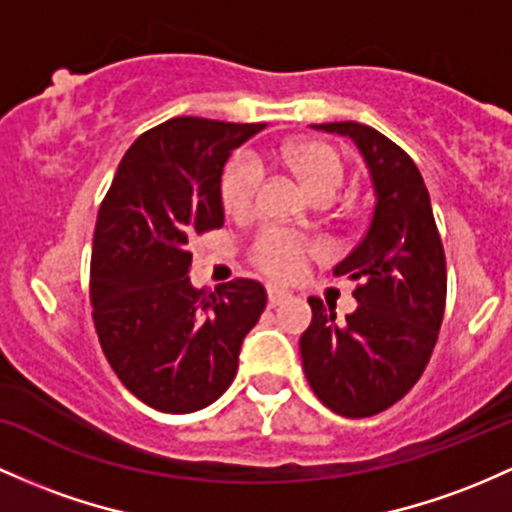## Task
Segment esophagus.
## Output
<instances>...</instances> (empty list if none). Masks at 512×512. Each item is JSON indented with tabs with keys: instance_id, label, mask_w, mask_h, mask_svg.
Wrapping results in <instances>:
<instances>
[{
	"instance_id": "esophagus-1",
	"label": "esophagus",
	"mask_w": 512,
	"mask_h": 512,
	"mask_svg": "<svg viewBox=\"0 0 512 512\" xmlns=\"http://www.w3.org/2000/svg\"><path fill=\"white\" fill-rule=\"evenodd\" d=\"M286 299H289V291L279 289V286H269V289H267V301H269V306H279V303L286 301Z\"/></svg>"
}]
</instances>
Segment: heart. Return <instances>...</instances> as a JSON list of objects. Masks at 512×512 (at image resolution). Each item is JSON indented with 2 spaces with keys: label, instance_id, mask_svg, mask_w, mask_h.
I'll list each match as a JSON object with an SVG mask.
<instances>
[{
  "label": "heart",
  "instance_id": "1",
  "mask_svg": "<svg viewBox=\"0 0 512 512\" xmlns=\"http://www.w3.org/2000/svg\"><path fill=\"white\" fill-rule=\"evenodd\" d=\"M279 157L296 179L303 184L311 199L318 196H335L345 179V167H342L340 155L330 145L318 143V140H294L279 150ZM262 187V167L252 157L240 155L228 162L226 172L221 179V199L228 213L233 216H247L257 206V196ZM308 247L294 235L282 233V230H265L257 238L255 262L265 269L267 274L279 279L296 277L303 269V257Z\"/></svg>",
  "mask_w": 512,
  "mask_h": 512
}]
</instances>
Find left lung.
I'll return each instance as SVG.
<instances>
[{"instance_id":"left-lung-1","label":"left lung","mask_w":512,"mask_h":512,"mask_svg":"<svg viewBox=\"0 0 512 512\" xmlns=\"http://www.w3.org/2000/svg\"><path fill=\"white\" fill-rule=\"evenodd\" d=\"M311 128L357 145L372 177L374 211L359 245L333 267L335 277L357 282L359 306L338 320L335 306L311 296L301 362L323 406L369 418L401 401L428 367L445 316V250L423 174L396 143L355 121Z\"/></svg>"}]
</instances>
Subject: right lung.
Listing matches in <instances>:
<instances>
[{
	"label": "right lung",
	"instance_id": "right-lung-1",
	"mask_svg": "<svg viewBox=\"0 0 512 512\" xmlns=\"http://www.w3.org/2000/svg\"><path fill=\"white\" fill-rule=\"evenodd\" d=\"M265 123L182 116L143 133L99 206L89 296L111 369L162 413H194L233 384L267 291L235 279L194 289L189 240L223 226L221 174Z\"/></svg>",
	"mask_w": 512,
	"mask_h": 512
}]
</instances>
